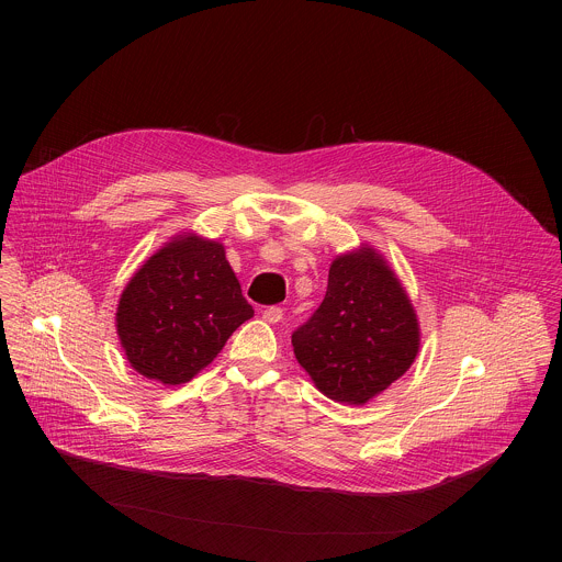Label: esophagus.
<instances>
[{
  "mask_svg": "<svg viewBox=\"0 0 562 562\" xmlns=\"http://www.w3.org/2000/svg\"><path fill=\"white\" fill-rule=\"evenodd\" d=\"M262 317L267 319V323L276 325V323H280V319H282V308H280V306H267V308L262 311Z\"/></svg>",
  "mask_w": 562,
  "mask_h": 562,
  "instance_id": "esophagus-1",
  "label": "esophagus"
}]
</instances>
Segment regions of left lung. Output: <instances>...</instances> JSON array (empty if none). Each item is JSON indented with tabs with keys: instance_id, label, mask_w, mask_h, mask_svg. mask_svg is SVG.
<instances>
[{
	"instance_id": "8db88e82",
	"label": "left lung",
	"mask_w": 562,
	"mask_h": 562,
	"mask_svg": "<svg viewBox=\"0 0 562 562\" xmlns=\"http://www.w3.org/2000/svg\"><path fill=\"white\" fill-rule=\"evenodd\" d=\"M291 345L319 391L364 405L412 367L420 331L403 284L362 247L334 260L323 304L293 331Z\"/></svg>"
}]
</instances>
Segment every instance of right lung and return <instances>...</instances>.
I'll list each match as a JSON object with an SVG mask.
<instances>
[{"label": "right lung", "instance_id": "1", "mask_svg": "<svg viewBox=\"0 0 562 562\" xmlns=\"http://www.w3.org/2000/svg\"><path fill=\"white\" fill-rule=\"evenodd\" d=\"M254 317L224 247L176 237L150 256L117 304V336L131 367L162 384L189 382L231 334Z\"/></svg>", "mask_w": 562, "mask_h": 562}]
</instances>
